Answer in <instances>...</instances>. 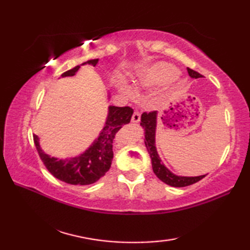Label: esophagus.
I'll list each match as a JSON object with an SVG mask.
<instances>
[{
  "instance_id": "1",
  "label": "esophagus",
  "mask_w": 250,
  "mask_h": 250,
  "mask_svg": "<svg viewBox=\"0 0 250 250\" xmlns=\"http://www.w3.org/2000/svg\"><path fill=\"white\" fill-rule=\"evenodd\" d=\"M141 120V113L140 111H134L133 116H132V122H139Z\"/></svg>"
}]
</instances>
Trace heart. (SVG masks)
<instances>
[{
	"label": "heart",
	"instance_id": "1",
	"mask_svg": "<svg viewBox=\"0 0 250 250\" xmlns=\"http://www.w3.org/2000/svg\"><path fill=\"white\" fill-rule=\"evenodd\" d=\"M178 75V70L175 66L167 63H158L149 68H147L139 76V82L144 86H159L173 81ZM126 92H130L129 88L122 86Z\"/></svg>",
	"mask_w": 250,
	"mask_h": 250
}]
</instances>
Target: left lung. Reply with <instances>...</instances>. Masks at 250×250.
I'll list each match as a JSON object with an SVG mask.
<instances>
[{
    "label": "left lung",
    "mask_w": 250,
    "mask_h": 250,
    "mask_svg": "<svg viewBox=\"0 0 250 250\" xmlns=\"http://www.w3.org/2000/svg\"><path fill=\"white\" fill-rule=\"evenodd\" d=\"M187 71L190 77L192 78H201L203 75L200 73L195 72L194 70L187 67ZM141 125L145 129V145L149 156L151 159L152 169L153 173L157 175V177L162 180L163 183L167 185L172 186V187H186V186H190L192 184L198 183L199 180L204 178L206 175H202V176L196 177H184V176H176L172 172L163 166L160 158L158 156V152L155 146V134H156V125H157V111L152 110L147 113L145 111L141 117Z\"/></svg>",
    "instance_id": "8db88e82"
}]
</instances>
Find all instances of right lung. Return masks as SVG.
I'll use <instances>...</instances> for the list:
<instances>
[{
	"instance_id": "1",
	"label": "right lung",
	"mask_w": 250,
	"mask_h": 250,
	"mask_svg": "<svg viewBox=\"0 0 250 250\" xmlns=\"http://www.w3.org/2000/svg\"><path fill=\"white\" fill-rule=\"evenodd\" d=\"M99 59L90 60L88 64L97 65ZM83 63V64H84ZM81 65L73 67L62 74V77L74 76L78 71ZM133 115V109L129 106L118 107V106H109L108 116L105 122V126L101 132L99 137L93 142L88 150L77 158H73L71 160H58L54 157L48 155L41 149L39 137L33 135L34 144L39 152L41 160L48 169L49 173L56 178L62 180L66 184L71 185H90L99 180L104 176L108 171L113 160V143L114 139L122 126L129 124L131 117Z\"/></svg>"
}]
</instances>
